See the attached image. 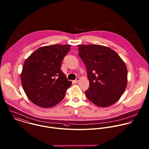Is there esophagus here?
<instances>
[{
    "instance_id": "obj_1",
    "label": "esophagus",
    "mask_w": 149,
    "mask_h": 149,
    "mask_svg": "<svg viewBox=\"0 0 149 149\" xmlns=\"http://www.w3.org/2000/svg\"><path fill=\"white\" fill-rule=\"evenodd\" d=\"M79 80H80V78L78 77L76 78V79L74 81V82H75V83H78L79 81Z\"/></svg>"
}]
</instances>
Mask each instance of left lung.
I'll return each mask as SVG.
<instances>
[{
  "instance_id": "8db88e82",
  "label": "left lung",
  "mask_w": 149,
  "mask_h": 149,
  "mask_svg": "<svg viewBox=\"0 0 149 149\" xmlns=\"http://www.w3.org/2000/svg\"><path fill=\"white\" fill-rule=\"evenodd\" d=\"M78 48L89 80L86 97L98 107L114 104L126 89L128 72L125 63L116 52L105 46L79 45Z\"/></svg>"
}]
</instances>
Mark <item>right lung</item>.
<instances>
[{"mask_svg":"<svg viewBox=\"0 0 149 149\" xmlns=\"http://www.w3.org/2000/svg\"><path fill=\"white\" fill-rule=\"evenodd\" d=\"M70 47L60 44L42 47L25 61L21 82L28 98L35 105L50 108L64 98L72 82L68 81L60 67Z\"/></svg>","mask_w":149,"mask_h":149,"instance_id":"1","label":"right lung"}]
</instances>
